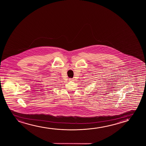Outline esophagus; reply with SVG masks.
I'll use <instances>...</instances> for the list:
<instances>
[{"instance_id":"obj_1","label":"esophagus","mask_w":146,"mask_h":146,"mask_svg":"<svg viewBox=\"0 0 146 146\" xmlns=\"http://www.w3.org/2000/svg\"><path fill=\"white\" fill-rule=\"evenodd\" d=\"M69 80L70 81H74V79H73V78H69Z\"/></svg>"}]
</instances>
